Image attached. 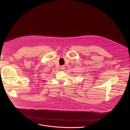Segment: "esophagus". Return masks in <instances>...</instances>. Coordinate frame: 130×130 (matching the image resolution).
Instances as JSON below:
<instances>
[{
  "label": "esophagus",
  "instance_id": "obj_1",
  "mask_svg": "<svg viewBox=\"0 0 130 130\" xmlns=\"http://www.w3.org/2000/svg\"><path fill=\"white\" fill-rule=\"evenodd\" d=\"M61 69H65V66L64 65H62V66H61Z\"/></svg>",
  "mask_w": 130,
  "mask_h": 130
}]
</instances>
